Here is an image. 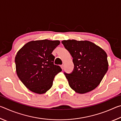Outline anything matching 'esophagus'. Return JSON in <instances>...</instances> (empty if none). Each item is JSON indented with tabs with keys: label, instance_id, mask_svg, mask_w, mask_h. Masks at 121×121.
I'll return each instance as SVG.
<instances>
[{
	"label": "esophagus",
	"instance_id": "1",
	"mask_svg": "<svg viewBox=\"0 0 121 121\" xmlns=\"http://www.w3.org/2000/svg\"><path fill=\"white\" fill-rule=\"evenodd\" d=\"M61 69H62V70H63V69H64V65H61Z\"/></svg>",
	"mask_w": 121,
	"mask_h": 121
}]
</instances>
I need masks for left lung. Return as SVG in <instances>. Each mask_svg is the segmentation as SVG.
<instances>
[{"label":"left lung","mask_w":121,"mask_h":121,"mask_svg":"<svg viewBox=\"0 0 121 121\" xmlns=\"http://www.w3.org/2000/svg\"><path fill=\"white\" fill-rule=\"evenodd\" d=\"M73 58L74 69L65 75L69 85L77 93L92 91L100 84L108 69L107 53L88 40L62 41Z\"/></svg>","instance_id":"8db88e82"}]
</instances>
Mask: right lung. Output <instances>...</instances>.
I'll return each mask as SVG.
<instances>
[{
	"label": "right lung",
	"mask_w": 121,
	"mask_h": 121,
	"mask_svg": "<svg viewBox=\"0 0 121 121\" xmlns=\"http://www.w3.org/2000/svg\"><path fill=\"white\" fill-rule=\"evenodd\" d=\"M59 40H32L18 51L15 58L17 76L26 88L34 93L43 94L52 86L56 74L62 71L54 65L53 51Z\"/></svg>",
	"instance_id": "obj_1"
}]
</instances>
